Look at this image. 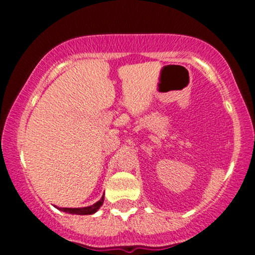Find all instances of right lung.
<instances>
[{
    "label": "right lung",
    "instance_id": "right-lung-1",
    "mask_svg": "<svg viewBox=\"0 0 255 255\" xmlns=\"http://www.w3.org/2000/svg\"><path fill=\"white\" fill-rule=\"evenodd\" d=\"M104 201V195L102 197V199L99 201H97L96 204L91 205V206H86V207H80V209H69V207H61V211L67 212V213H72V215H92V213L97 212L99 210V207L103 205Z\"/></svg>",
    "mask_w": 255,
    "mask_h": 255
}]
</instances>
